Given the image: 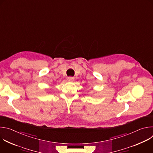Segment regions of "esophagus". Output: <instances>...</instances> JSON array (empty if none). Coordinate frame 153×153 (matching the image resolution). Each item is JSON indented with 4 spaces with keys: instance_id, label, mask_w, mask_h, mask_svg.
Masks as SVG:
<instances>
[{
    "instance_id": "esophagus-1",
    "label": "esophagus",
    "mask_w": 153,
    "mask_h": 153,
    "mask_svg": "<svg viewBox=\"0 0 153 153\" xmlns=\"http://www.w3.org/2000/svg\"><path fill=\"white\" fill-rule=\"evenodd\" d=\"M67 80L69 81V82H73L74 80V78L73 77H68L67 78Z\"/></svg>"
}]
</instances>
